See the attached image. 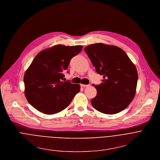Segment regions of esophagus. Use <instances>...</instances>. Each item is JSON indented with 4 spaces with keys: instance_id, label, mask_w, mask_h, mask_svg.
<instances>
[{
    "instance_id": "1",
    "label": "esophagus",
    "mask_w": 160,
    "mask_h": 160,
    "mask_svg": "<svg viewBox=\"0 0 160 160\" xmlns=\"http://www.w3.org/2000/svg\"><path fill=\"white\" fill-rule=\"evenodd\" d=\"M90 85V84H81V86L83 87V88H86V87H89Z\"/></svg>"
}]
</instances>
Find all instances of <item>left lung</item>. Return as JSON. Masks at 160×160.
I'll use <instances>...</instances> for the list:
<instances>
[{"instance_id": "obj_1", "label": "left lung", "mask_w": 160, "mask_h": 160, "mask_svg": "<svg viewBox=\"0 0 160 160\" xmlns=\"http://www.w3.org/2000/svg\"><path fill=\"white\" fill-rule=\"evenodd\" d=\"M84 51L103 78L100 85H94L97 93L91 100L93 107L106 114L126 109L136 93L138 73L134 63L116 46L96 43L86 46Z\"/></svg>"}]
</instances>
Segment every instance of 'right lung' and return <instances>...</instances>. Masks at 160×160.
<instances>
[{
	"label": "right lung",
	"instance_id": "obj_1",
	"mask_svg": "<svg viewBox=\"0 0 160 160\" xmlns=\"http://www.w3.org/2000/svg\"><path fill=\"white\" fill-rule=\"evenodd\" d=\"M82 46L58 44L40 51L24 75L25 95L34 108L46 114L65 109L80 91V85L62 81L63 72Z\"/></svg>",
	"mask_w": 160,
	"mask_h": 160
}]
</instances>
